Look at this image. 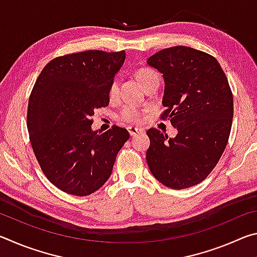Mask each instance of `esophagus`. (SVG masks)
Listing matches in <instances>:
<instances>
[{"mask_svg":"<svg viewBox=\"0 0 257 257\" xmlns=\"http://www.w3.org/2000/svg\"><path fill=\"white\" fill-rule=\"evenodd\" d=\"M128 132L130 134V136L135 137V136H136V135L144 133V130L141 129V128H138V127H128Z\"/></svg>","mask_w":257,"mask_h":257,"instance_id":"obj_1","label":"esophagus"}]
</instances>
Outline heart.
<instances>
[{
    "instance_id": "obj_1",
    "label": "heart",
    "mask_w": 257,
    "mask_h": 257,
    "mask_svg": "<svg viewBox=\"0 0 257 257\" xmlns=\"http://www.w3.org/2000/svg\"><path fill=\"white\" fill-rule=\"evenodd\" d=\"M136 78L138 81L141 82V85L147 88L150 85L154 84V82H159L158 75L152 70L150 68H139L136 71ZM119 92V81L113 80L111 82L110 87H108V98L113 101L118 96ZM145 110H142V108H138L136 106H124L121 112L119 113V119L121 121H124V122H139L142 120L143 114H144Z\"/></svg>"
}]
</instances>
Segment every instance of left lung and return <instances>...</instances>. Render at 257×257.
I'll use <instances>...</instances> for the list:
<instances>
[{"mask_svg": "<svg viewBox=\"0 0 257 257\" xmlns=\"http://www.w3.org/2000/svg\"><path fill=\"white\" fill-rule=\"evenodd\" d=\"M147 64L164 78L161 119L170 120L178 134L168 138L147 130L151 145L146 161L161 184L172 189L202 182L227 146L233 116L229 82L214 56L187 46L159 51Z\"/></svg>", "mask_w": 257, "mask_h": 257, "instance_id": "obj_1", "label": "left lung"}]
</instances>
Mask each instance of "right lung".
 Listing matches in <instances>:
<instances>
[{"instance_id":"right-lung-1","label":"right lung","mask_w":257,"mask_h":257,"mask_svg":"<svg viewBox=\"0 0 257 257\" xmlns=\"http://www.w3.org/2000/svg\"><path fill=\"white\" fill-rule=\"evenodd\" d=\"M124 51L90 50L46 64L29 96L27 128L47 179L64 193L87 196L110 178L116 154L129 139L113 125L93 132L94 111L108 105V87L122 67Z\"/></svg>"}]
</instances>
